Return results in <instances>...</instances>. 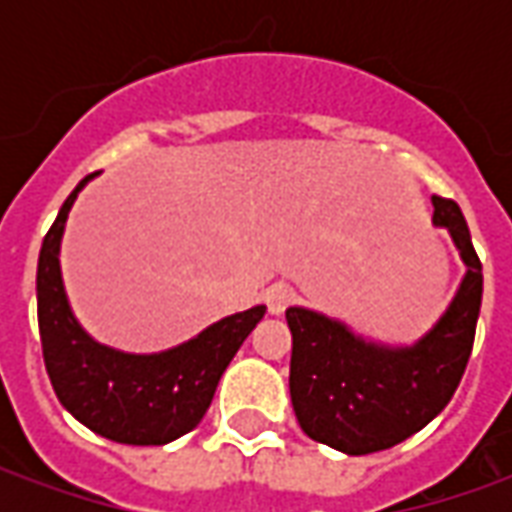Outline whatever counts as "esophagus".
Here are the masks:
<instances>
[{
  "label": "esophagus",
  "mask_w": 512,
  "mask_h": 512,
  "mask_svg": "<svg viewBox=\"0 0 512 512\" xmlns=\"http://www.w3.org/2000/svg\"><path fill=\"white\" fill-rule=\"evenodd\" d=\"M263 301H266V307L271 315H282V312L290 307L293 293H290V288H285V285H271V288L263 293Z\"/></svg>",
  "instance_id": "esophagus-1"
}]
</instances>
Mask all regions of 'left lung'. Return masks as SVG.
I'll return each instance as SVG.
<instances>
[{
	"label": "left lung",
	"mask_w": 512,
	"mask_h": 512,
	"mask_svg": "<svg viewBox=\"0 0 512 512\" xmlns=\"http://www.w3.org/2000/svg\"><path fill=\"white\" fill-rule=\"evenodd\" d=\"M433 224L444 227L466 263L461 288L414 345L373 343L323 312H285L290 400L301 430L345 455L389 450L439 417L472 356L483 304V263L458 202L433 197Z\"/></svg>",
	"instance_id": "1"
}]
</instances>
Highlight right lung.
I'll use <instances>...</instances> for the list:
<instances>
[{"label": "right lung", "instance_id": "1", "mask_svg": "<svg viewBox=\"0 0 512 512\" xmlns=\"http://www.w3.org/2000/svg\"><path fill=\"white\" fill-rule=\"evenodd\" d=\"M87 178L62 202L38 257V326L43 362L60 403L82 425L117 444L158 447L200 425L219 378L266 307L235 312L158 354H126L95 343L76 321L60 271L68 213Z\"/></svg>", "mask_w": 512, "mask_h": 512}]
</instances>
